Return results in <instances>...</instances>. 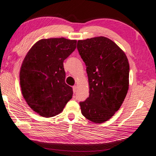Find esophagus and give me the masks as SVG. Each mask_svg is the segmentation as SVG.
I'll return each mask as SVG.
<instances>
[{"instance_id": "1", "label": "esophagus", "mask_w": 156, "mask_h": 156, "mask_svg": "<svg viewBox=\"0 0 156 156\" xmlns=\"http://www.w3.org/2000/svg\"><path fill=\"white\" fill-rule=\"evenodd\" d=\"M77 89H78L77 85H74L73 87V92L74 93H76V92H77Z\"/></svg>"}]
</instances>
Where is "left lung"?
<instances>
[{"instance_id": "obj_1", "label": "left lung", "mask_w": 156, "mask_h": 156, "mask_svg": "<svg viewBox=\"0 0 156 156\" xmlns=\"http://www.w3.org/2000/svg\"><path fill=\"white\" fill-rule=\"evenodd\" d=\"M79 54L86 65L89 97L80 102L83 116L102 123L119 110L129 89V65L125 52L104 36L78 41Z\"/></svg>"}]
</instances>
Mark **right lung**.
<instances>
[{
    "instance_id": "right-lung-1",
    "label": "right lung",
    "mask_w": 156,
    "mask_h": 156,
    "mask_svg": "<svg viewBox=\"0 0 156 156\" xmlns=\"http://www.w3.org/2000/svg\"><path fill=\"white\" fill-rule=\"evenodd\" d=\"M76 43L64 38L41 39L23 60L20 72L22 95L30 108L43 117L58 115L72 98L63 62L75 50Z\"/></svg>"
}]
</instances>
